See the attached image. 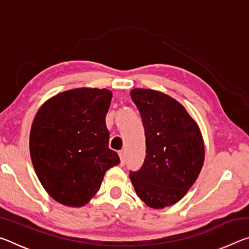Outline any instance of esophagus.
<instances>
[{"instance_id":"esophagus-1","label":"esophagus","mask_w":249,"mask_h":249,"mask_svg":"<svg viewBox=\"0 0 249 249\" xmlns=\"http://www.w3.org/2000/svg\"><path fill=\"white\" fill-rule=\"evenodd\" d=\"M119 155H120V158H121V165L124 166V163H125V153L123 150H121V151H119Z\"/></svg>"}]
</instances>
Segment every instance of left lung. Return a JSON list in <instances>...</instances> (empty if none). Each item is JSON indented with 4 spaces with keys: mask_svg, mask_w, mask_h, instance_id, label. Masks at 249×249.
<instances>
[{
    "mask_svg": "<svg viewBox=\"0 0 249 249\" xmlns=\"http://www.w3.org/2000/svg\"><path fill=\"white\" fill-rule=\"evenodd\" d=\"M130 96L144 125L146 157L141 169L130 171L129 178L146 205L166 208L182 199L199 177L204 162L200 128L169 95L134 89Z\"/></svg>",
    "mask_w": 249,
    "mask_h": 249,
    "instance_id": "8db88e82",
    "label": "left lung"
}]
</instances>
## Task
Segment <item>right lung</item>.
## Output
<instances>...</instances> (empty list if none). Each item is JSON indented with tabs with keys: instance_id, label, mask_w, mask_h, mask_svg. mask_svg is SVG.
Masks as SVG:
<instances>
[{
	"instance_id": "obj_1",
	"label": "right lung",
	"mask_w": 249,
	"mask_h": 249,
	"mask_svg": "<svg viewBox=\"0 0 249 249\" xmlns=\"http://www.w3.org/2000/svg\"><path fill=\"white\" fill-rule=\"evenodd\" d=\"M112 93L74 89L48 100L34 119L29 151L34 169L59 203L82 206L99 191L107 170L120 163L108 148L105 116Z\"/></svg>"
}]
</instances>
